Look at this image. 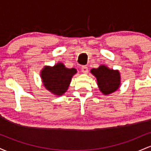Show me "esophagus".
I'll list each match as a JSON object with an SVG mask.
<instances>
[{
  "mask_svg": "<svg viewBox=\"0 0 151 151\" xmlns=\"http://www.w3.org/2000/svg\"><path fill=\"white\" fill-rule=\"evenodd\" d=\"M81 70V72L84 74H87L88 72H89V70H88V67H86V66H82Z\"/></svg>",
  "mask_w": 151,
  "mask_h": 151,
  "instance_id": "1",
  "label": "esophagus"
}]
</instances>
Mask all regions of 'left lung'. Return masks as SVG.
<instances>
[{
  "label": "left lung",
  "instance_id": "8db88e82",
  "mask_svg": "<svg viewBox=\"0 0 151 151\" xmlns=\"http://www.w3.org/2000/svg\"><path fill=\"white\" fill-rule=\"evenodd\" d=\"M91 73L96 78L99 89L103 94H110L120 87L121 74L118 70L102 65L96 69H91Z\"/></svg>",
  "mask_w": 151,
  "mask_h": 151
}]
</instances>
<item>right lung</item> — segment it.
Listing matches in <instances>:
<instances>
[{"mask_svg": "<svg viewBox=\"0 0 151 151\" xmlns=\"http://www.w3.org/2000/svg\"><path fill=\"white\" fill-rule=\"evenodd\" d=\"M77 72L74 68H67L62 62L53 67L45 66L40 72L42 84L47 90L55 96H61L68 89L73 76Z\"/></svg>", "mask_w": 151, "mask_h": 151, "instance_id": "right-lung-1", "label": "right lung"}]
</instances>
